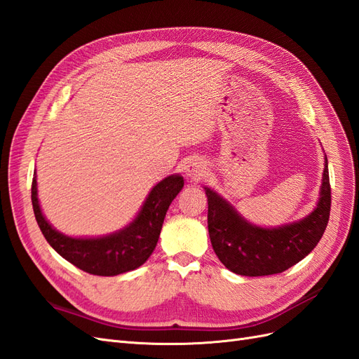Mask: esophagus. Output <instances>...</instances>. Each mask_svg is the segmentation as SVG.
Instances as JSON below:
<instances>
[{"instance_id":"1","label":"esophagus","mask_w":359,"mask_h":359,"mask_svg":"<svg viewBox=\"0 0 359 359\" xmlns=\"http://www.w3.org/2000/svg\"><path fill=\"white\" fill-rule=\"evenodd\" d=\"M184 173L189 180L198 181L206 173V163L202 158H193L184 165Z\"/></svg>"}]
</instances>
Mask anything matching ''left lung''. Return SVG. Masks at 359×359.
Segmentation results:
<instances>
[{
    "label": "left lung",
    "instance_id": "left-lung-1",
    "mask_svg": "<svg viewBox=\"0 0 359 359\" xmlns=\"http://www.w3.org/2000/svg\"><path fill=\"white\" fill-rule=\"evenodd\" d=\"M319 201L301 220L276 227L250 223L222 194L203 187L208 198V232L220 262L238 276L260 277L283 273L318 245L331 211L328 160L325 157Z\"/></svg>",
    "mask_w": 359,
    "mask_h": 359
}]
</instances>
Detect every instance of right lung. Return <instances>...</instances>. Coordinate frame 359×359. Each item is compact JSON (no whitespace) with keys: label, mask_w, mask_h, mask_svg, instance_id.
I'll return each instance as SVG.
<instances>
[{"label":"right lung","mask_w":359,"mask_h":359,"mask_svg":"<svg viewBox=\"0 0 359 359\" xmlns=\"http://www.w3.org/2000/svg\"><path fill=\"white\" fill-rule=\"evenodd\" d=\"M184 187L180 173L169 175L151 189L135 219L123 229L102 236H69L57 231L41 211L34 173L31 187L32 210L49 245L79 269L94 276L114 277L144 265L154 252L165 215Z\"/></svg>","instance_id":"1"}]
</instances>
